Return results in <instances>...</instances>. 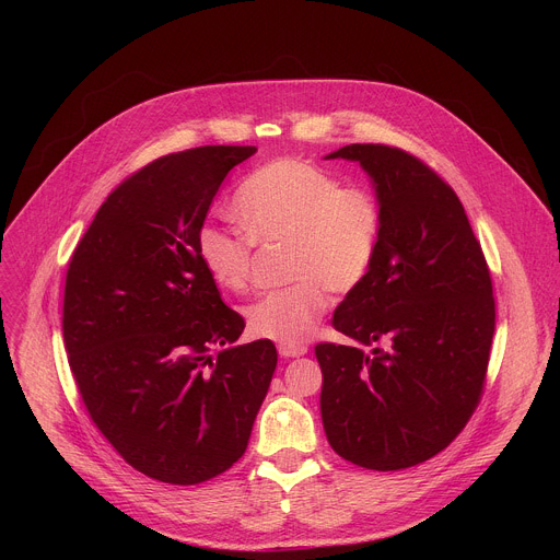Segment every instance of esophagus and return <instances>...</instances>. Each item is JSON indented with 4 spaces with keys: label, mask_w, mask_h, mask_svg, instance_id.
Masks as SVG:
<instances>
[{
    "label": "esophagus",
    "mask_w": 560,
    "mask_h": 560,
    "mask_svg": "<svg viewBox=\"0 0 560 560\" xmlns=\"http://www.w3.org/2000/svg\"><path fill=\"white\" fill-rule=\"evenodd\" d=\"M307 352L305 343H281L279 346V354L285 359H294V357H303Z\"/></svg>",
    "instance_id": "esophagus-1"
}]
</instances>
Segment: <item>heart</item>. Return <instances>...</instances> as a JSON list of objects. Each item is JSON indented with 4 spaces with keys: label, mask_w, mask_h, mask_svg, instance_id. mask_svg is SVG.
<instances>
[{
    "label": "heart",
    "mask_w": 560,
    "mask_h": 560,
    "mask_svg": "<svg viewBox=\"0 0 560 560\" xmlns=\"http://www.w3.org/2000/svg\"><path fill=\"white\" fill-rule=\"evenodd\" d=\"M244 230L206 223L197 236L208 277L225 292H244L255 246H288L285 288L246 307L255 337L301 343L328 310L330 294L348 296L368 277L383 230L378 197L305 159L281 156L253 171L234 195Z\"/></svg>",
    "instance_id": "b5f03b06"
}]
</instances>
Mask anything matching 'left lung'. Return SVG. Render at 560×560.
Listing matches in <instances>:
<instances>
[{"mask_svg": "<svg viewBox=\"0 0 560 560\" xmlns=\"http://www.w3.org/2000/svg\"><path fill=\"white\" fill-rule=\"evenodd\" d=\"M326 159L359 162L383 208L374 264L332 318L354 343L314 348L326 436L359 467L406 469L445 450L481 401L497 324L490 268L456 192L419 156L350 143Z\"/></svg>", "mask_w": 560, "mask_h": 560, "instance_id": "8db88e82", "label": "left lung"}]
</instances>
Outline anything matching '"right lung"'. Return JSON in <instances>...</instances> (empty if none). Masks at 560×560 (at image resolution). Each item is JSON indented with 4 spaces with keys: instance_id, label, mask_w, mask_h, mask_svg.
I'll return each mask as SVG.
<instances>
[{
    "instance_id": "obj_1",
    "label": "right lung",
    "mask_w": 560,
    "mask_h": 560,
    "mask_svg": "<svg viewBox=\"0 0 560 560\" xmlns=\"http://www.w3.org/2000/svg\"><path fill=\"white\" fill-rule=\"evenodd\" d=\"M255 152L154 159L108 195L68 264L70 372L100 432L154 481L197 486L242 458L277 368L272 341L234 346L246 322L197 250L221 182Z\"/></svg>"
}]
</instances>
